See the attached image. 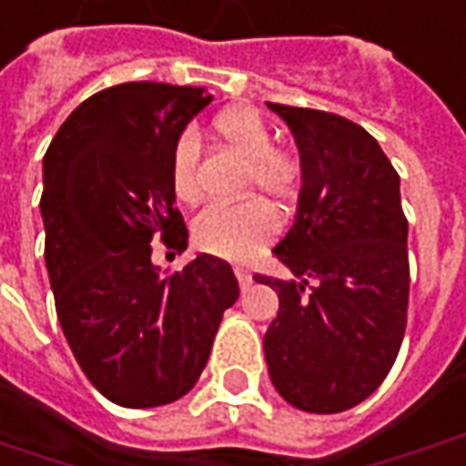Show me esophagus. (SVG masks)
Segmentation results:
<instances>
[{"mask_svg": "<svg viewBox=\"0 0 466 466\" xmlns=\"http://www.w3.org/2000/svg\"><path fill=\"white\" fill-rule=\"evenodd\" d=\"M234 275H237V280H239L242 290H247V288L252 286V275H249L247 268H234Z\"/></svg>", "mask_w": 466, "mask_h": 466, "instance_id": "obj_1", "label": "esophagus"}]
</instances>
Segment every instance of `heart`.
<instances>
[{
  "instance_id": "b5f03b06",
  "label": "heart",
  "mask_w": 466,
  "mask_h": 466,
  "mask_svg": "<svg viewBox=\"0 0 466 466\" xmlns=\"http://www.w3.org/2000/svg\"><path fill=\"white\" fill-rule=\"evenodd\" d=\"M211 127L232 153L245 157L242 193L262 195L273 207H286L299 196L303 163L296 150L273 145V129L255 106H229L214 116ZM198 137L191 129L180 132L170 153V186L180 201L198 196ZM261 199L249 196L237 204L201 208L193 219L196 245L227 259H242L255 252L275 232L273 211Z\"/></svg>"
}]
</instances>
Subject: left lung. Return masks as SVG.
I'll list each match as a JSON object with an SVG mask.
<instances>
[{
  "label": "left lung",
  "mask_w": 466,
  "mask_h": 466,
  "mask_svg": "<svg viewBox=\"0 0 466 466\" xmlns=\"http://www.w3.org/2000/svg\"><path fill=\"white\" fill-rule=\"evenodd\" d=\"M303 163L299 214L273 255L288 280L255 273L280 309L265 334L275 390L306 413H341L378 390L408 321V219L378 140L339 114L273 104Z\"/></svg>",
  "instance_id": "1"
}]
</instances>
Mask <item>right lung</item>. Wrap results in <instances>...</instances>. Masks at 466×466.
Listing matches in <instances>:
<instances>
[{"mask_svg": "<svg viewBox=\"0 0 466 466\" xmlns=\"http://www.w3.org/2000/svg\"><path fill=\"white\" fill-rule=\"evenodd\" d=\"M214 99L204 86L116 84L88 96L43 163L46 265L60 329L96 390L125 408L166 406L196 385L221 316L239 299L229 262L153 265L188 229L173 207L170 153Z\"/></svg>", "mask_w": 466, "mask_h": 466, "instance_id": "add662e5", "label": "right lung"}]
</instances>
